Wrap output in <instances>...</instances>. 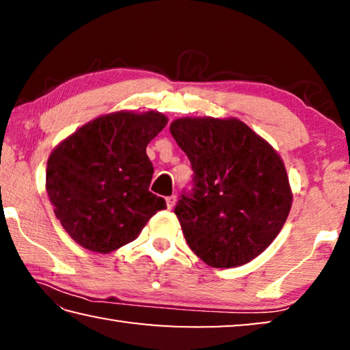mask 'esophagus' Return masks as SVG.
Here are the masks:
<instances>
[{"label":"esophagus","instance_id":"esophagus-1","mask_svg":"<svg viewBox=\"0 0 350 350\" xmlns=\"http://www.w3.org/2000/svg\"><path fill=\"white\" fill-rule=\"evenodd\" d=\"M174 205H176V196L173 194V196H168V198H167V206L171 210Z\"/></svg>","mask_w":350,"mask_h":350}]
</instances>
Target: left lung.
Segmentation results:
<instances>
[{"label":"left lung","mask_w":350,"mask_h":350,"mask_svg":"<svg viewBox=\"0 0 350 350\" xmlns=\"http://www.w3.org/2000/svg\"><path fill=\"white\" fill-rule=\"evenodd\" d=\"M194 171L174 213L210 267L250 262L281 232L292 189L280 154L238 118L183 117L170 125Z\"/></svg>","instance_id":"left-lung-1"}]
</instances>
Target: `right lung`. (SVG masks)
Masks as SVG:
<instances>
[{
    "instance_id": "obj_1",
    "label": "right lung",
    "mask_w": 350,
    "mask_h": 350,
    "mask_svg": "<svg viewBox=\"0 0 350 350\" xmlns=\"http://www.w3.org/2000/svg\"><path fill=\"white\" fill-rule=\"evenodd\" d=\"M168 123L157 111H118L96 118L51 152L46 191L58 221L77 244L111 253L137 238L157 211L146 146Z\"/></svg>"
}]
</instances>
